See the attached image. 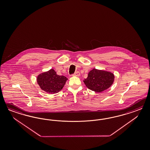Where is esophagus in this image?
<instances>
[{
	"mask_svg": "<svg viewBox=\"0 0 150 150\" xmlns=\"http://www.w3.org/2000/svg\"><path fill=\"white\" fill-rule=\"evenodd\" d=\"M80 75V73L79 71H76V72H75V73H74V74H73V75H74V76H79Z\"/></svg>",
	"mask_w": 150,
	"mask_h": 150,
	"instance_id": "34e87169",
	"label": "esophagus"
}]
</instances>
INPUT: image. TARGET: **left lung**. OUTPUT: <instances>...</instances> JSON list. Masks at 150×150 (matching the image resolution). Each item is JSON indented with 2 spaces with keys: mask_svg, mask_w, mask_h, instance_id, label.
<instances>
[{
  "mask_svg": "<svg viewBox=\"0 0 150 150\" xmlns=\"http://www.w3.org/2000/svg\"><path fill=\"white\" fill-rule=\"evenodd\" d=\"M114 80V76L112 73L93 69L83 82L88 89L100 92L108 88L113 84Z\"/></svg>",
  "mask_w": 150,
  "mask_h": 150,
  "instance_id": "8db88e82",
  "label": "left lung"
}]
</instances>
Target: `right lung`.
Instances as JSON below:
<instances>
[{
    "instance_id": "obj_1",
    "label": "right lung",
    "mask_w": 150,
    "mask_h": 150,
    "mask_svg": "<svg viewBox=\"0 0 150 150\" xmlns=\"http://www.w3.org/2000/svg\"><path fill=\"white\" fill-rule=\"evenodd\" d=\"M67 78L57 74L53 69L39 75L37 81L41 89L48 93L58 92L63 87Z\"/></svg>"
}]
</instances>
